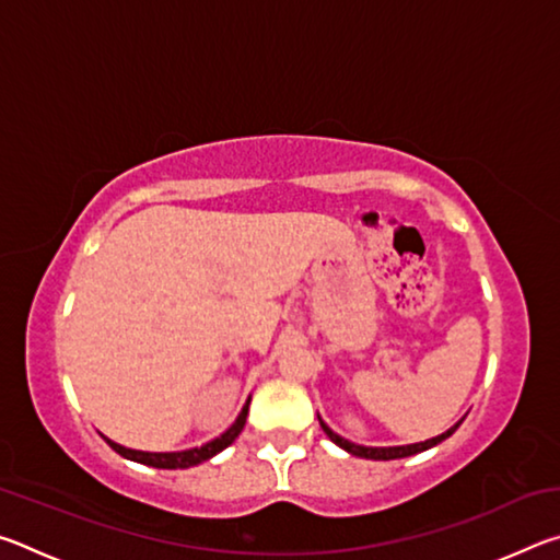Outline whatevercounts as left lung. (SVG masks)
I'll return each mask as SVG.
<instances>
[{
  "instance_id": "left-lung-1",
  "label": "left lung",
  "mask_w": 560,
  "mask_h": 560,
  "mask_svg": "<svg viewBox=\"0 0 560 560\" xmlns=\"http://www.w3.org/2000/svg\"><path fill=\"white\" fill-rule=\"evenodd\" d=\"M462 420H464V417H462ZM462 420H459L457 424H454V428H450L447 432L438 434V438H432V440H424V442H417V444H402V447H363V444H355V442H348V440L340 438V434H336V432L330 430L328 424H326V422L320 420V417H318L320 428H324V432L328 434V440H330V442L338 444L340 450H346V452L355 454V457H363V459H402V457H410V454L424 452V450L434 447V444H440L442 440H447L450 434H454V430L459 428Z\"/></svg>"
}]
</instances>
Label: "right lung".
<instances>
[{
    "label": "right lung",
    "instance_id": "obj_1",
    "mask_svg": "<svg viewBox=\"0 0 560 560\" xmlns=\"http://www.w3.org/2000/svg\"><path fill=\"white\" fill-rule=\"evenodd\" d=\"M249 402L252 400H246L240 417H236L230 430H226L224 434H220V438H217V440L202 444V447H192V450H185V452H140V450L122 447V444L113 442L108 438H103V440H106L110 447L116 450L120 457H126V459L148 464V467H155V469H187V467H195V464H200V462L212 459L214 454H220L222 450L230 447V444L236 438H240V432L244 430V422H246V412H249Z\"/></svg>",
    "mask_w": 560,
    "mask_h": 560
}]
</instances>
